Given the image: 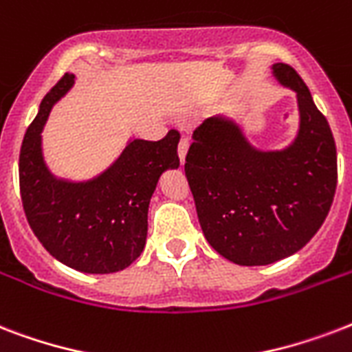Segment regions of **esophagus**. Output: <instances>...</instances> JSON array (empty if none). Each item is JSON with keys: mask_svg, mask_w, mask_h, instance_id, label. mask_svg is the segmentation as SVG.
I'll use <instances>...</instances> for the list:
<instances>
[{"mask_svg": "<svg viewBox=\"0 0 352 352\" xmlns=\"http://www.w3.org/2000/svg\"><path fill=\"white\" fill-rule=\"evenodd\" d=\"M188 148H190V137L184 135V137H181V140H179V159H181V162H184Z\"/></svg>", "mask_w": 352, "mask_h": 352, "instance_id": "obj_1", "label": "esophagus"}]
</instances>
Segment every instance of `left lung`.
<instances>
[{
  "mask_svg": "<svg viewBox=\"0 0 352 352\" xmlns=\"http://www.w3.org/2000/svg\"><path fill=\"white\" fill-rule=\"evenodd\" d=\"M272 69L298 95L300 133L292 146L263 153L237 126L210 118L193 133L184 162L204 237L245 267L270 265L303 248L327 217L338 182L327 118L294 69Z\"/></svg>",
  "mask_w": 352,
  "mask_h": 352,
  "instance_id": "8db88e82",
  "label": "left lung"
}]
</instances>
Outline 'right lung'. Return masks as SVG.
<instances>
[{"label":"right lung","mask_w":352,"mask_h":352,"mask_svg":"<svg viewBox=\"0 0 352 352\" xmlns=\"http://www.w3.org/2000/svg\"><path fill=\"white\" fill-rule=\"evenodd\" d=\"M65 73L41 100L19 151V193L25 217L41 245L63 265L87 274L124 270L146 245L148 208L160 173L179 166V131L160 140H133L98 179L56 181L41 157V137L52 104L73 85Z\"/></svg>","instance_id":"1"}]
</instances>
